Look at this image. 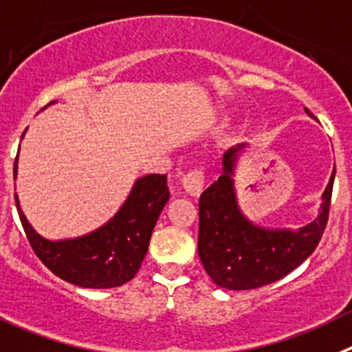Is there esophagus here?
<instances>
[{
  "mask_svg": "<svg viewBox=\"0 0 352 352\" xmlns=\"http://www.w3.org/2000/svg\"><path fill=\"white\" fill-rule=\"evenodd\" d=\"M182 186L184 191L188 192L189 196H199L205 188V175L199 170H191L189 173L182 177Z\"/></svg>",
  "mask_w": 352,
  "mask_h": 352,
  "instance_id": "1",
  "label": "esophagus"
}]
</instances>
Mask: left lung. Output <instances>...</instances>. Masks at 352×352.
Masks as SVG:
<instances>
[{
    "mask_svg": "<svg viewBox=\"0 0 352 352\" xmlns=\"http://www.w3.org/2000/svg\"><path fill=\"white\" fill-rule=\"evenodd\" d=\"M305 112L312 116L307 109ZM243 147L240 144L228 148L223 175L199 196V259L212 280L231 291L256 289L275 283L314 252L328 223L335 179L333 170L312 223L298 230L261 228L247 219L236 199L233 175Z\"/></svg>",
    "mask_w": 352,
    "mask_h": 352,
    "instance_id": "1",
    "label": "left lung"
}]
</instances>
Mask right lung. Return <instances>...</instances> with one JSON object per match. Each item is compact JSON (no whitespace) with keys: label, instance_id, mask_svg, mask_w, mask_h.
<instances>
[{"label":"right lung","instance_id":"obj_1","mask_svg":"<svg viewBox=\"0 0 352 352\" xmlns=\"http://www.w3.org/2000/svg\"><path fill=\"white\" fill-rule=\"evenodd\" d=\"M17 161L15 157L14 179H17ZM168 198L166 175L140 177L112 219L87 235L65 240H49L36 233L22 212L17 195L15 207L33 251L52 274L75 286L109 289L126 284L140 270Z\"/></svg>","mask_w":352,"mask_h":352}]
</instances>
